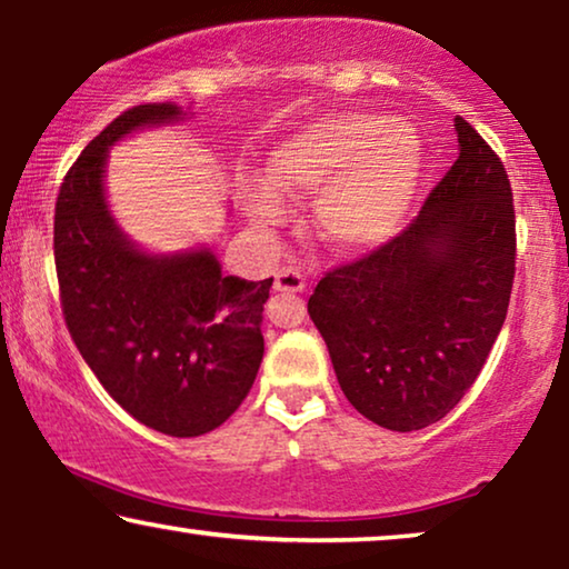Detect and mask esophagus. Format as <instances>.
<instances>
[{
	"mask_svg": "<svg viewBox=\"0 0 569 569\" xmlns=\"http://www.w3.org/2000/svg\"><path fill=\"white\" fill-rule=\"evenodd\" d=\"M274 290H279V292H302V290H306V279H302L298 269L282 267L274 274Z\"/></svg>",
	"mask_w": 569,
	"mask_h": 569,
	"instance_id": "esophagus-1",
	"label": "esophagus"
}]
</instances>
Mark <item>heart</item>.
<instances>
[{
    "instance_id": "b5f03b06",
    "label": "heart",
    "mask_w": 569,
    "mask_h": 569,
    "mask_svg": "<svg viewBox=\"0 0 569 569\" xmlns=\"http://www.w3.org/2000/svg\"><path fill=\"white\" fill-rule=\"evenodd\" d=\"M419 176L422 142L417 131L362 111L310 121L271 150L267 168L269 188L279 197L321 193L318 230L347 253L372 251L399 232ZM270 192L259 189L248 199L261 224L282 220V204Z\"/></svg>"
}]
</instances>
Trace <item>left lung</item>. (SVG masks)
I'll return each mask as SVG.
<instances>
[{
    "label": "left lung",
    "instance_id": "left-lung-1",
    "mask_svg": "<svg viewBox=\"0 0 569 569\" xmlns=\"http://www.w3.org/2000/svg\"><path fill=\"white\" fill-rule=\"evenodd\" d=\"M458 160L407 230L326 271L308 313L349 403L386 430L448 415L485 368L516 277L502 160L456 116Z\"/></svg>",
    "mask_w": 569,
    "mask_h": 569
}]
</instances>
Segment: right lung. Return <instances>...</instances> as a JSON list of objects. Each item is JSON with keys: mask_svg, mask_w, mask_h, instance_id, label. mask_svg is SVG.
Returning <instances> with one entry per match:
<instances>
[{"mask_svg": "<svg viewBox=\"0 0 569 569\" xmlns=\"http://www.w3.org/2000/svg\"><path fill=\"white\" fill-rule=\"evenodd\" d=\"M183 116L173 103L134 106L84 147L57 197L53 261L67 329L111 399L152 430L197 438L251 391L274 279L224 277L209 248L150 256L116 224L108 147Z\"/></svg>", "mask_w": 569, "mask_h": 569, "instance_id": "obj_1", "label": "right lung"}]
</instances>
